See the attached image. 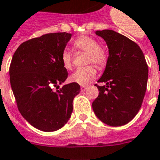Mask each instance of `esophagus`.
<instances>
[{"mask_svg":"<svg viewBox=\"0 0 160 160\" xmlns=\"http://www.w3.org/2000/svg\"><path fill=\"white\" fill-rule=\"evenodd\" d=\"M87 89V86H80V90H81V91H86V90Z\"/></svg>","mask_w":160,"mask_h":160,"instance_id":"obj_1","label":"esophagus"}]
</instances>
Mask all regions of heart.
<instances>
[{
	"label": "heart",
	"instance_id": "obj_1",
	"mask_svg": "<svg viewBox=\"0 0 160 160\" xmlns=\"http://www.w3.org/2000/svg\"><path fill=\"white\" fill-rule=\"evenodd\" d=\"M74 47L76 50L86 52V62H93L98 66H102L107 60L106 52L102 48L95 39L87 35H81L74 41ZM72 55L68 50L62 51L61 54V62L63 68L70 69L72 67ZM97 74V69L94 66H87L85 68H78L70 75V80L74 83L81 86L89 84Z\"/></svg>",
	"mask_w": 160,
	"mask_h": 160
}]
</instances>
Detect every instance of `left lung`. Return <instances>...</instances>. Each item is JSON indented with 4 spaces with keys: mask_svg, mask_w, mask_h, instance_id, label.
<instances>
[{
    "mask_svg": "<svg viewBox=\"0 0 160 160\" xmlns=\"http://www.w3.org/2000/svg\"><path fill=\"white\" fill-rule=\"evenodd\" d=\"M108 48L106 68L98 80L99 95L92 102L94 113L110 126L126 125L140 109L145 96L148 68L142 51L125 35L111 30H98Z\"/></svg>",
    "mask_w": 160,
    "mask_h": 160,
    "instance_id": "1",
    "label": "left lung"
}]
</instances>
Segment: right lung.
Masks as SVG:
<instances>
[{
  "label": "right lung",
  "instance_id": "right-lung-1",
  "mask_svg": "<svg viewBox=\"0 0 160 160\" xmlns=\"http://www.w3.org/2000/svg\"><path fill=\"white\" fill-rule=\"evenodd\" d=\"M66 32L50 33L25 41L18 47L11 62V87L22 116L35 128L55 131L68 122L73 100L80 92L77 83L62 85L68 71L61 54L71 39Z\"/></svg>",
  "mask_w": 160,
  "mask_h": 160
}]
</instances>
